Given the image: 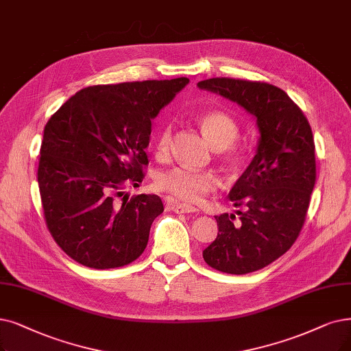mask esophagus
Returning a JSON list of instances; mask_svg holds the SVG:
<instances>
[{"label":"esophagus","mask_w":351,"mask_h":351,"mask_svg":"<svg viewBox=\"0 0 351 351\" xmlns=\"http://www.w3.org/2000/svg\"><path fill=\"white\" fill-rule=\"evenodd\" d=\"M171 210L176 213H195L199 212L197 207H194L189 203H171Z\"/></svg>","instance_id":"34e87169"}]
</instances>
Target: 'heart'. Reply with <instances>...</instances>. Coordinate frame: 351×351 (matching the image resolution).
Returning a JSON list of instances; mask_svg holds the SVG:
<instances>
[{"instance_id": "1", "label": "heart", "mask_w": 351, "mask_h": 351, "mask_svg": "<svg viewBox=\"0 0 351 351\" xmlns=\"http://www.w3.org/2000/svg\"><path fill=\"white\" fill-rule=\"evenodd\" d=\"M200 127L215 148H228L239 135V128L234 119L221 110H210L200 118ZM171 145V127H164L160 132L157 149L165 154ZM157 184L161 190L170 193L174 199L195 203L217 187V178L207 171H195L186 167H174L160 173Z\"/></svg>"}]
</instances>
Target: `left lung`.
Returning a JSON list of instances; mask_svg holds the SVG:
<instances>
[{
	"mask_svg": "<svg viewBox=\"0 0 351 351\" xmlns=\"http://www.w3.org/2000/svg\"><path fill=\"white\" fill-rule=\"evenodd\" d=\"M255 117V157L229 193L246 212L216 216V241L203 250L212 268L243 275L265 268L297 241L315 184V147L310 123L291 97L269 83L213 77L197 83Z\"/></svg>",
	"mask_w": 351,
	"mask_h": 351,
	"instance_id": "obj_1",
	"label": "left lung"
}]
</instances>
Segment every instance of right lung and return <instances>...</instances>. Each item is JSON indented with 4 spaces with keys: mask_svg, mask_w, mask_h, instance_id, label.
<instances>
[{
    "mask_svg": "<svg viewBox=\"0 0 351 351\" xmlns=\"http://www.w3.org/2000/svg\"><path fill=\"white\" fill-rule=\"evenodd\" d=\"M189 82L89 86L46 123L37 171L41 203L53 239L73 261L109 269L141 256L162 202L156 194L118 197L125 184L143 181L151 121Z\"/></svg>",
    "mask_w": 351,
    "mask_h": 351,
    "instance_id": "1",
    "label": "right lung"
}]
</instances>
